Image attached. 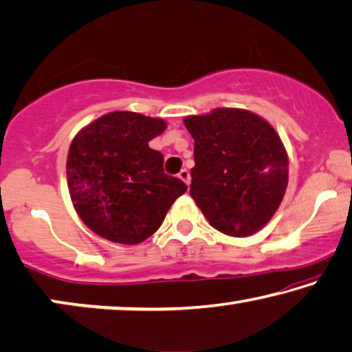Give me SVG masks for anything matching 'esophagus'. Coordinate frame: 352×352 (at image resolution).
<instances>
[{"label":"esophagus","mask_w":352,"mask_h":352,"mask_svg":"<svg viewBox=\"0 0 352 352\" xmlns=\"http://www.w3.org/2000/svg\"><path fill=\"white\" fill-rule=\"evenodd\" d=\"M177 176H179V177H181V179H182V181H184L187 186H188V184H190V171H188V170H186V168H184V170H181V171H179V175H177Z\"/></svg>","instance_id":"34e87169"}]
</instances>
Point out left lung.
<instances>
[{"label":"left lung","mask_w":352,"mask_h":352,"mask_svg":"<svg viewBox=\"0 0 352 352\" xmlns=\"http://www.w3.org/2000/svg\"><path fill=\"white\" fill-rule=\"evenodd\" d=\"M192 135L190 197L216 230L248 236L267 223L287 187V154L262 117L221 108L184 120Z\"/></svg>","instance_id":"1"}]
</instances>
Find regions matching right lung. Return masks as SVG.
Returning <instances> with one entry per match:
<instances>
[{
	"instance_id": "1",
	"label": "right lung",
	"mask_w": 352,
	"mask_h": 352,
	"mask_svg": "<svg viewBox=\"0 0 352 352\" xmlns=\"http://www.w3.org/2000/svg\"><path fill=\"white\" fill-rule=\"evenodd\" d=\"M162 119L116 111L76 135L66 160L71 200L85 226L120 244H138L159 230L187 190L164 171V154L149 147Z\"/></svg>"
}]
</instances>
